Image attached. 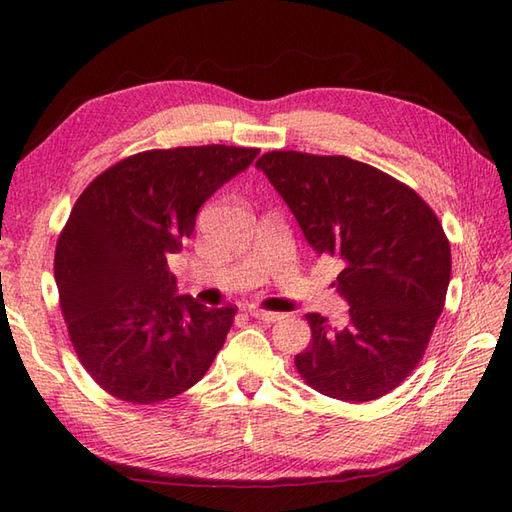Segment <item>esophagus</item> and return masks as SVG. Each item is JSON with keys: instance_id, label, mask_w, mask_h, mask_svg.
Wrapping results in <instances>:
<instances>
[{"instance_id": "1", "label": "esophagus", "mask_w": 512, "mask_h": 512, "mask_svg": "<svg viewBox=\"0 0 512 512\" xmlns=\"http://www.w3.org/2000/svg\"><path fill=\"white\" fill-rule=\"evenodd\" d=\"M248 314L253 319H259V321H266V323H275V321H281L284 319V314L279 312H268V310H259V308H250Z\"/></svg>"}]
</instances>
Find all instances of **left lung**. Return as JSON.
<instances>
[{"instance_id": "1", "label": "left lung", "mask_w": 512, "mask_h": 512, "mask_svg": "<svg viewBox=\"0 0 512 512\" xmlns=\"http://www.w3.org/2000/svg\"><path fill=\"white\" fill-rule=\"evenodd\" d=\"M314 253L339 257L336 290L350 306L336 328L306 314L312 341L295 356L319 394L367 402L389 394L427 350L451 279L436 213L407 184L345 156L268 151L257 160Z\"/></svg>"}]
</instances>
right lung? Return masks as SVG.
Segmentation results:
<instances>
[{
    "mask_svg": "<svg viewBox=\"0 0 512 512\" xmlns=\"http://www.w3.org/2000/svg\"><path fill=\"white\" fill-rule=\"evenodd\" d=\"M259 149H154L103 171L81 193L54 253L61 310L88 374L107 394L154 405L193 387L231 330L235 308L178 295L167 259L211 195Z\"/></svg>",
    "mask_w": 512,
    "mask_h": 512,
    "instance_id": "right-lung-1",
    "label": "right lung"
}]
</instances>
